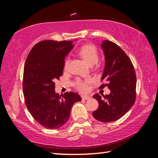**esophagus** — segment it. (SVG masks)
Masks as SVG:
<instances>
[{"label": "esophagus", "mask_w": 158, "mask_h": 158, "mask_svg": "<svg viewBox=\"0 0 158 158\" xmlns=\"http://www.w3.org/2000/svg\"><path fill=\"white\" fill-rule=\"evenodd\" d=\"M81 98L83 100H89V99L90 98L89 95H81Z\"/></svg>", "instance_id": "esophagus-1"}]
</instances>
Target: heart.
I'll return each mask as SVG.
<instances>
[{
  "instance_id": "heart-1",
  "label": "heart",
  "mask_w": 158,
  "mask_h": 158,
  "mask_svg": "<svg viewBox=\"0 0 158 158\" xmlns=\"http://www.w3.org/2000/svg\"><path fill=\"white\" fill-rule=\"evenodd\" d=\"M79 54L81 56L83 59L89 65H93L98 62V52L95 46L92 44H85L80 48L79 50ZM69 59L65 61V68H68L69 65ZM90 83V80L87 79L82 81L81 79H77L75 85L77 89L80 91L85 92L88 89V84Z\"/></svg>"
}]
</instances>
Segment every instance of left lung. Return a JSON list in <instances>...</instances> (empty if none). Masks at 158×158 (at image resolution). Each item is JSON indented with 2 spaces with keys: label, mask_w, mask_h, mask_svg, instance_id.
<instances>
[{
  "label": "left lung",
  "mask_w": 158,
  "mask_h": 158,
  "mask_svg": "<svg viewBox=\"0 0 158 158\" xmlns=\"http://www.w3.org/2000/svg\"><path fill=\"white\" fill-rule=\"evenodd\" d=\"M101 47L105 60L101 80L108 84L100 85V89L106 85L111 93L104 96V100L99 94L93 95L99 106L93 116L100 122H113L124 116L135 103L137 78L129 57L116 44L104 40Z\"/></svg>",
  "instance_id": "obj_1"
}]
</instances>
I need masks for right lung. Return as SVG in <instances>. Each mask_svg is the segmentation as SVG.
Instances as JSON below:
<instances>
[{
  "instance_id": "obj_1",
  "label": "right lung",
  "mask_w": 158,
  "mask_h": 158,
  "mask_svg": "<svg viewBox=\"0 0 158 158\" xmlns=\"http://www.w3.org/2000/svg\"><path fill=\"white\" fill-rule=\"evenodd\" d=\"M73 42H40L32 48L25 62L23 91L26 107L47 129L63 126L70 116L72 106L81 100L75 93H65L61 98L55 91L54 81L63 75L64 60L73 49Z\"/></svg>"
}]
</instances>
